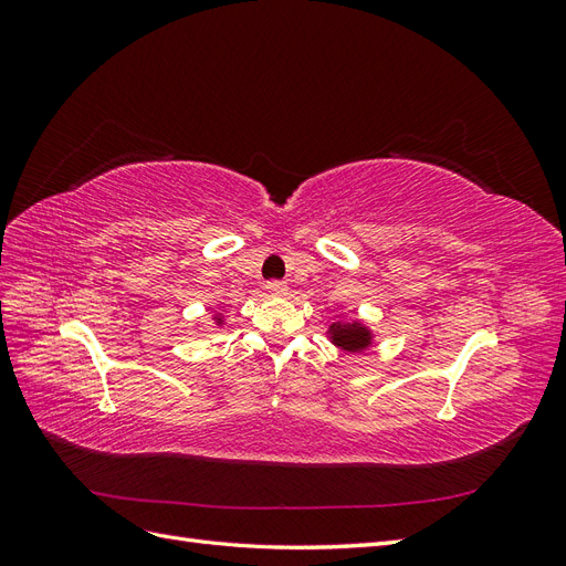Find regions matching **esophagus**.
I'll use <instances>...</instances> for the list:
<instances>
[{"label":"esophagus","instance_id":"esophagus-1","mask_svg":"<svg viewBox=\"0 0 566 566\" xmlns=\"http://www.w3.org/2000/svg\"><path fill=\"white\" fill-rule=\"evenodd\" d=\"M266 290L271 295H285L287 293V283L285 281H269Z\"/></svg>","mask_w":566,"mask_h":566}]
</instances>
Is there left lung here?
<instances>
[{"mask_svg": "<svg viewBox=\"0 0 566 566\" xmlns=\"http://www.w3.org/2000/svg\"><path fill=\"white\" fill-rule=\"evenodd\" d=\"M331 337L339 349L345 352H361L370 345V331L361 323H333Z\"/></svg>", "mask_w": 566, "mask_h": 566, "instance_id": "obj_1", "label": "left lung"}]
</instances>
